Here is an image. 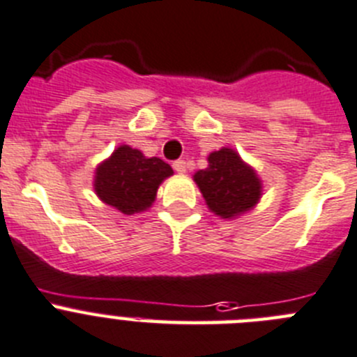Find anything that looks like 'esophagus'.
Here are the masks:
<instances>
[{"mask_svg":"<svg viewBox=\"0 0 357 357\" xmlns=\"http://www.w3.org/2000/svg\"><path fill=\"white\" fill-rule=\"evenodd\" d=\"M172 167H174V171L178 172V174H183V172L186 171V163H185V160H176V162L172 163Z\"/></svg>","mask_w":357,"mask_h":357,"instance_id":"esophagus-1","label":"esophagus"}]
</instances>
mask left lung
Listing matches in <instances>:
<instances>
[{
    "label": "left lung",
    "mask_w": 357,
    "mask_h": 357,
    "mask_svg": "<svg viewBox=\"0 0 357 357\" xmlns=\"http://www.w3.org/2000/svg\"><path fill=\"white\" fill-rule=\"evenodd\" d=\"M209 211L234 220L254 209L262 197V179L232 148L209 153L208 167L194 174Z\"/></svg>",
    "instance_id": "1"
}]
</instances>
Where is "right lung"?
<instances>
[{
    "label": "right lung",
    "mask_w": 357,
    "mask_h": 357,
    "mask_svg": "<svg viewBox=\"0 0 357 357\" xmlns=\"http://www.w3.org/2000/svg\"><path fill=\"white\" fill-rule=\"evenodd\" d=\"M172 174V167L163 160L148 158L139 149L121 144L96 165L93 188L103 204L123 215H135L151 208L158 186Z\"/></svg>",
    "instance_id": "add662e5"
}]
</instances>
